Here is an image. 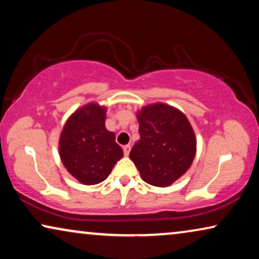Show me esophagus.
Wrapping results in <instances>:
<instances>
[{
    "label": "esophagus",
    "mask_w": 259,
    "mask_h": 259,
    "mask_svg": "<svg viewBox=\"0 0 259 259\" xmlns=\"http://www.w3.org/2000/svg\"><path fill=\"white\" fill-rule=\"evenodd\" d=\"M122 150H123V154L128 155L130 152H131V145H125V146L122 147Z\"/></svg>",
    "instance_id": "34e87169"
}]
</instances>
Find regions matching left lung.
<instances>
[{"mask_svg": "<svg viewBox=\"0 0 259 259\" xmlns=\"http://www.w3.org/2000/svg\"><path fill=\"white\" fill-rule=\"evenodd\" d=\"M140 140L130 158L144 182L166 187L180 178L192 164L197 140L189 120L171 106L154 104L138 113Z\"/></svg>", "mask_w": 259, "mask_h": 259, "instance_id": "8db88e82", "label": "left lung"}]
</instances>
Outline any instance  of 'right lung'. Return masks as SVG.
Wrapping results in <instances>:
<instances>
[{"instance_id":"1","label":"right lung","mask_w":259,"mask_h":259,"mask_svg":"<svg viewBox=\"0 0 259 259\" xmlns=\"http://www.w3.org/2000/svg\"><path fill=\"white\" fill-rule=\"evenodd\" d=\"M105 119V107L88 104L70 115L60 136V158L67 171L84 185L104 182L123 155Z\"/></svg>"}]
</instances>
